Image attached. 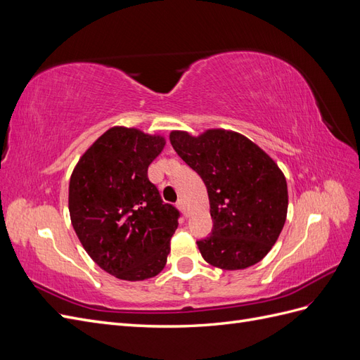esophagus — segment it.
<instances>
[{
  "label": "esophagus",
  "instance_id": "34e87169",
  "mask_svg": "<svg viewBox=\"0 0 360 360\" xmlns=\"http://www.w3.org/2000/svg\"><path fill=\"white\" fill-rule=\"evenodd\" d=\"M177 207H179V210H180L184 216H188L186 205H184V201H183V200H179V201H177Z\"/></svg>",
  "mask_w": 360,
  "mask_h": 360
}]
</instances>
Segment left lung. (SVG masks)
I'll list each match as a JSON object with an SVG mask.
<instances>
[{
    "instance_id": "left-lung-1",
    "label": "left lung",
    "mask_w": 360,
    "mask_h": 360,
    "mask_svg": "<svg viewBox=\"0 0 360 360\" xmlns=\"http://www.w3.org/2000/svg\"><path fill=\"white\" fill-rule=\"evenodd\" d=\"M169 141L209 193L213 230L197 242L202 258L224 270L257 264L287 219V180L275 160L231 130L210 129L200 136L174 130Z\"/></svg>"
}]
</instances>
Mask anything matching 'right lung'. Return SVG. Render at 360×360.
<instances>
[{"instance_id": "right-lung-1", "label": "right lung", "mask_w": 360, "mask_h": 360, "mask_svg": "<svg viewBox=\"0 0 360 360\" xmlns=\"http://www.w3.org/2000/svg\"><path fill=\"white\" fill-rule=\"evenodd\" d=\"M165 138L115 126L81 156L69 183L73 230L86 254L108 274L144 281L167 264L179 210L162 201L148 165Z\"/></svg>"}]
</instances>
